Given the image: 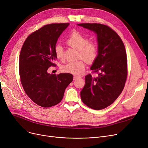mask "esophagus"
<instances>
[{"label":"esophagus","instance_id":"obj_1","mask_svg":"<svg viewBox=\"0 0 148 148\" xmlns=\"http://www.w3.org/2000/svg\"><path fill=\"white\" fill-rule=\"evenodd\" d=\"M79 78H80L79 76H77V75H74V77H73V79H74V80H75L76 79H79Z\"/></svg>","mask_w":148,"mask_h":148}]
</instances>
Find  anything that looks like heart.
I'll use <instances>...</instances> for the list:
<instances>
[{"instance_id":"1","label":"heart","mask_w":148,"mask_h":148,"mask_svg":"<svg viewBox=\"0 0 148 148\" xmlns=\"http://www.w3.org/2000/svg\"><path fill=\"white\" fill-rule=\"evenodd\" d=\"M66 42L72 47L79 51L78 58H82L88 63H93L99 54V48L96 43L89 42L88 37L78 31H74L67 38ZM55 53L57 58L63 61L64 60V49L62 45L58 44L55 47ZM85 64L80 59L75 62H70L61 67L62 72L74 75H81L84 73Z\"/></svg>"}]
</instances>
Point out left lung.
<instances>
[{"mask_svg":"<svg viewBox=\"0 0 148 148\" xmlns=\"http://www.w3.org/2000/svg\"><path fill=\"white\" fill-rule=\"evenodd\" d=\"M77 25L95 33L99 48L98 56L90 68L98 73V76H85L81 99L90 108L101 110L113 103L124 89L127 75L125 47L121 38L107 25L97 23Z\"/></svg>","mask_w":148,"mask_h":148,"instance_id":"8db88e82","label":"left lung"}]
</instances>
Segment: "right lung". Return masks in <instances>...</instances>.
<instances>
[{
	"mask_svg": "<svg viewBox=\"0 0 148 148\" xmlns=\"http://www.w3.org/2000/svg\"><path fill=\"white\" fill-rule=\"evenodd\" d=\"M69 23L42 27L27 38L22 47L19 71L22 85L31 100L42 107H51L61 101L65 89L73 80L69 73L57 75L47 69L55 66V47L58 38Z\"/></svg>",
	"mask_w": 148,
	"mask_h": 148,
	"instance_id": "add662e5",
	"label": "right lung"
}]
</instances>
